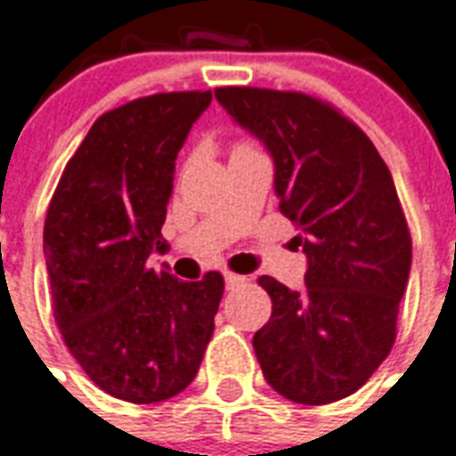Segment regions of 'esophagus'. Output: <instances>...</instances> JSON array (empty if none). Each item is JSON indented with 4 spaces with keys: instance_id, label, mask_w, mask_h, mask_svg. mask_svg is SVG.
<instances>
[{
    "instance_id": "34e87169",
    "label": "esophagus",
    "mask_w": 456,
    "mask_h": 456,
    "mask_svg": "<svg viewBox=\"0 0 456 456\" xmlns=\"http://www.w3.org/2000/svg\"><path fill=\"white\" fill-rule=\"evenodd\" d=\"M243 281H246V277H239L234 272H224V284H227V289H234V286L243 284Z\"/></svg>"
}]
</instances>
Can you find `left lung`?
<instances>
[{
    "label": "left lung",
    "mask_w": 456,
    "mask_h": 456,
    "mask_svg": "<svg viewBox=\"0 0 456 456\" xmlns=\"http://www.w3.org/2000/svg\"><path fill=\"white\" fill-rule=\"evenodd\" d=\"M215 99L270 151L279 210L307 257L300 291L257 279L272 298L253 336L265 379L298 404L343 400L388 357L410 279L393 175L367 134L314 96L217 87Z\"/></svg>",
    "instance_id": "obj_1"
}]
</instances>
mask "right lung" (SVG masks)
Masks as SVG:
<instances>
[{
  "label": "right lung",
  "mask_w": 456,
  "mask_h": 456,
  "mask_svg": "<svg viewBox=\"0 0 456 456\" xmlns=\"http://www.w3.org/2000/svg\"><path fill=\"white\" fill-rule=\"evenodd\" d=\"M210 92H167L103 113L68 160L45 220L53 317L85 374L118 400L163 403L193 381L224 293L220 272L179 281L149 263L175 160Z\"/></svg>",
  "instance_id": "obj_1"
}]
</instances>
